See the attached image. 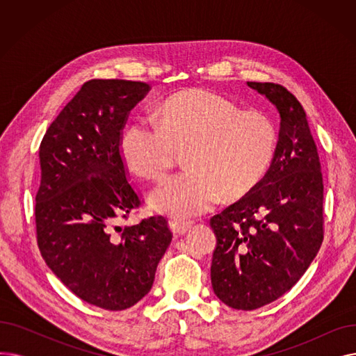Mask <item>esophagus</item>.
<instances>
[{"label": "esophagus", "mask_w": 356, "mask_h": 356, "mask_svg": "<svg viewBox=\"0 0 356 356\" xmlns=\"http://www.w3.org/2000/svg\"><path fill=\"white\" fill-rule=\"evenodd\" d=\"M191 228H192L191 222H177V220L170 222V229L176 235H184Z\"/></svg>", "instance_id": "esophagus-1"}]
</instances>
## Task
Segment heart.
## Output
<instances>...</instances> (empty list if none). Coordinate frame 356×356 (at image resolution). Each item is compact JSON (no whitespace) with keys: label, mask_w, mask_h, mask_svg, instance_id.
Segmentation results:
<instances>
[{"label":"heart","mask_w":356,"mask_h":356,"mask_svg":"<svg viewBox=\"0 0 356 356\" xmlns=\"http://www.w3.org/2000/svg\"><path fill=\"white\" fill-rule=\"evenodd\" d=\"M159 124L131 121L120 140V153L131 172L159 180L186 148L184 170L161 183L153 207L176 219L212 209L225 196L250 195L271 165L277 129L264 112L244 111L235 101L208 89H188L159 108Z\"/></svg>","instance_id":"1"}]
</instances>
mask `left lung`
<instances>
[{"instance_id": "8db88e82", "label": "left lung", "mask_w": 356, "mask_h": 356, "mask_svg": "<svg viewBox=\"0 0 356 356\" xmlns=\"http://www.w3.org/2000/svg\"><path fill=\"white\" fill-rule=\"evenodd\" d=\"M280 114L268 172L257 188L211 219L215 294L238 310L263 307L306 273L323 242V177L306 112L284 86L247 82Z\"/></svg>"}]
</instances>
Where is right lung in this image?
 Returning a JSON list of instances; mask_svg holds the SVG:
<instances>
[{"instance_id":"obj_1","label":"right lung","mask_w":356,"mask_h":356,"mask_svg":"<svg viewBox=\"0 0 356 356\" xmlns=\"http://www.w3.org/2000/svg\"><path fill=\"white\" fill-rule=\"evenodd\" d=\"M144 82L92 79L60 111L40 144L37 244L49 268L83 302L134 306L152 290L173 234L161 215L117 227L141 200L127 180L120 140Z\"/></svg>"}]
</instances>
